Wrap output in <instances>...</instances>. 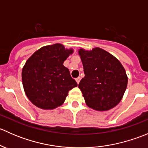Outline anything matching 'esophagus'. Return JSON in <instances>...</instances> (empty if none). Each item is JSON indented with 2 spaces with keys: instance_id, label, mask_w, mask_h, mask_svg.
I'll list each match as a JSON object with an SVG mask.
<instances>
[{
  "instance_id": "obj_1",
  "label": "esophagus",
  "mask_w": 148,
  "mask_h": 148,
  "mask_svg": "<svg viewBox=\"0 0 148 148\" xmlns=\"http://www.w3.org/2000/svg\"><path fill=\"white\" fill-rule=\"evenodd\" d=\"M80 79H81V78H80V77H77V78L76 79V82H77V84L79 83Z\"/></svg>"
}]
</instances>
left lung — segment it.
Returning a JSON list of instances; mask_svg holds the SVG:
<instances>
[{"label":"left lung","instance_id":"obj_1","mask_svg":"<svg viewBox=\"0 0 148 148\" xmlns=\"http://www.w3.org/2000/svg\"><path fill=\"white\" fill-rule=\"evenodd\" d=\"M84 77L79 84L86 105L107 111L118 104L127 86V76L120 61L104 49L78 51Z\"/></svg>","mask_w":148,"mask_h":148}]
</instances>
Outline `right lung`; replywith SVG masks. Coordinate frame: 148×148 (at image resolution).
Returning <instances> with one entry per match:
<instances>
[{"label": "right lung", "instance_id": "right-lung-1", "mask_svg": "<svg viewBox=\"0 0 148 148\" xmlns=\"http://www.w3.org/2000/svg\"><path fill=\"white\" fill-rule=\"evenodd\" d=\"M73 49L61 44L45 46L34 52L23 66L22 83L26 96L38 108L53 110L64 102L69 91L77 86L63 65Z\"/></svg>", "mask_w": 148, "mask_h": 148}]
</instances>
